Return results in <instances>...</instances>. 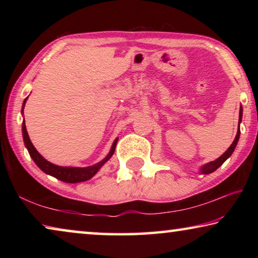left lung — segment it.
Wrapping results in <instances>:
<instances>
[{"instance_id": "left-lung-1", "label": "left lung", "mask_w": 258, "mask_h": 258, "mask_svg": "<svg viewBox=\"0 0 258 258\" xmlns=\"http://www.w3.org/2000/svg\"><path fill=\"white\" fill-rule=\"evenodd\" d=\"M242 120V107H240V111H239V124L241 123ZM239 138H240V128H238V132L237 135H235V138L233 140L232 145L229 147V149L226 150L223 155L221 157H218L217 159H215L214 161H209V163L203 165L202 167H200V173L202 174H211L213 172H215L216 169L220 167V166L224 163V161L229 158V157L232 155V152L234 151L235 147H237V143L239 141Z\"/></svg>"}]
</instances>
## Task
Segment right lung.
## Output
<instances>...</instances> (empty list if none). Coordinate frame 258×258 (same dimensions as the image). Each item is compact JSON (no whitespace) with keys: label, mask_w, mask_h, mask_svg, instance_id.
Instances as JSON below:
<instances>
[{"label":"right lung","mask_w":258,"mask_h":258,"mask_svg":"<svg viewBox=\"0 0 258 258\" xmlns=\"http://www.w3.org/2000/svg\"><path fill=\"white\" fill-rule=\"evenodd\" d=\"M27 99L28 97L24 100V103H23V109H21V113H23V115H24L25 103L27 101ZM23 138H24L25 146L27 148L30 157H32L34 163L40 167V169H42L45 174H49V175L66 183H80V182H84V181L90 180V178H92L95 174L100 171V168H101L102 166L111 158L113 152H115L116 143L118 141V139H116L115 141H113L109 154L104 157L101 161H99V163L94 164L92 166H87V167H69V166H58L50 163V161H47L44 157L40 154V152L35 149V147L33 146V143L29 139L27 130H26L25 119L23 120Z\"/></svg>","instance_id":"obj_1"}]
</instances>
